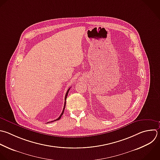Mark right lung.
Returning <instances> with one entry per match:
<instances>
[{"label":"right lung","instance_id":"right-lung-1","mask_svg":"<svg viewBox=\"0 0 160 160\" xmlns=\"http://www.w3.org/2000/svg\"><path fill=\"white\" fill-rule=\"evenodd\" d=\"M69 89H70V88H69V89L68 90V91H67V92H66V96H65V102H64V108H63V110H62V113L61 114V115L59 116V117L58 118V119H55V120H54V121H49V122H54V121H58V120H59V119H60V118H61V116H62V115L63 114V113H64V109H65V106H66V98H67V96H68V92H69ZM48 122H47V123H48Z\"/></svg>","mask_w":160,"mask_h":160}]
</instances>
